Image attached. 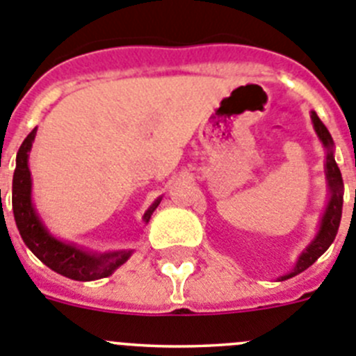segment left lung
I'll return each mask as SVG.
<instances>
[{
    "mask_svg": "<svg viewBox=\"0 0 356 356\" xmlns=\"http://www.w3.org/2000/svg\"><path fill=\"white\" fill-rule=\"evenodd\" d=\"M310 119H312L314 130H316L317 137H319L321 144L326 151V162H325V175H326V184H328V203H326V209L323 217L319 221V229H317L316 237L312 238V242L301 251V254L296 260V266L292 267V271L287 275L280 276V282L284 280L292 278V276L300 275L305 269L312 266L321 254L325 253L332 242L335 241V235H337L339 225H341L342 217V203H344V181H342L341 169H339L337 162H335V144H333L332 135H330L328 128L323 124L319 118H317L316 112H310Z\"/></svg>",
    "mask_w": 356,
    "mask_h": 356,
    "instance_id": "left-lung-1",
    "label": "left lung"
}]
</instances>
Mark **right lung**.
<instances>
[{"label": "right lung", "mask_w": 356, "mask_h": 356, "mask_svg": "<svg viewBox=\"0 0 356 356\" xmlns=\"http://www.w3.org/2000/svg\"><path fill=\"white\" fill-rule=\"evenodd\" d=\"M37 128L28 134L15 156V171L12 180V210L17 225L19 234L23 237L24 244L35 254L42 264L53 269L65 278L76 280V282H92V280L106 278L121 267L131 257V250L118 251H87L83 248L56 238L48 229L37 212L33 200H31V172L28 168V156H30L31 144L35 140ZM160 200L146 210L143 221L149 222L151 213L160 205Z\"/></svg>", "instance_id": "obj_1"}]
</instances>
